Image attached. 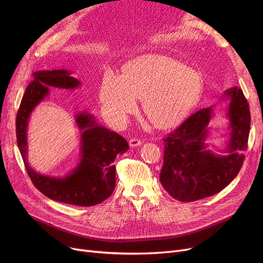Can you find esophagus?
Listing matches in <instances>:
<instances>
[{"label": "esophagus", "instance_id": "1", "mask_svg": "<svg viewBox=\"0 0 263 263\" xmlns=\"http://www.w3.org/2000/svg\"><path fill=\"white\" fill-rule=\"evenodd\" d=\"M143 144V142L141 141V140H139V139H136V137H135V139H134V137H133V139H131L130 140V142H129V145H130V147H139V146H141Z\"/></svg>", "mask_w": 263, "mask_h": 263}]
</instances>
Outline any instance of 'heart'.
I'll use <instances>...</instances> for the list:
<instances>
[{"label": "heart", "instance_id": "1", "mask_svg": "<svg viewBox=\"0 0 263 263\" xmlns=\"http://www.w3.org/2000/svg\"><path fill=\"white\" fill-rule=\"evenodd\" d=\"M202 92L198 73L178 61L151 54L132 62L124 76L106 71L99 98L104 117L113 123L126 120L144 98L145 113L159 128L180 123Z\"/></svg>", "mask_w": 263, "mask_h": 263}]
</instances>
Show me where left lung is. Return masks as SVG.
Wrapping results in <instances>:
<instances>
[{"instance_id": "obj_1", "label": "left lung", "mask_w": 263, "mask_h": 263, "mask_svg": "<svg viewBox=\"0 0 263 263\" xmlns=\"http://www.w3.org/2000/svg\"><path fill=\"white\" fill-rule=\"evenodd\" d=\"M222 99H229V137L222 154H215L205 144L213 106L199 109L164 140L160 181L179 201L191 202L216 194L242 167L251 128L250 106L237 86L224 91Z\"/></svg>"}]
</instances>
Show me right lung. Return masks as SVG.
<instances>
[{
    "label": "right lung",
    "instance_id": "obj_1",
    "mask_svg": "<svg viewBox=\"0 0 263 263\" xmlns=\"http://www.w3.org/2000/svg\"><path fill=\"white\" fill-rule=\"evenodd\" d=\"M66 69L40 70L33 73L17 113V144L25 168L33 184L52 200L63 203L90 206L108 198L116 184L117 155L129 149L128 142L116 132L109 131L96 121L95 117L82 112L76 115L81 131L80 162L74 170L64 177L45 176L34 171L27 160V126L35 107L46 99L50 88L74 89L81 82Z\"/></svg>",
    "mask_w": 263,
    "mask_h": 263
}]
</instances>
